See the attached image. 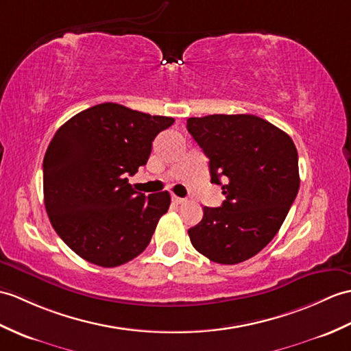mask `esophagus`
<instances>
[{
  "mask_svg": "<svg viewBox=\"0 0 351 351\" xmlns=\"http://www.w3.org/2000/svg\"><path fill=\"white\" fill-rule=\"evenodd\" d=\"M172 202H173V203H176V205H181V203H184V202H185V199H181V197H178V195L172 194Z\"/></svg>",
  "mask_w": 351,
  "mask_h": 351,
  "instance_id": "1",
  "label": "esophagus"
}]
</instances>
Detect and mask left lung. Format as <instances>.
<instances>
[{"instance_id":"1","label":"left lung","mask_w":351,"mask_h":351,"mask_svg":"<svg viewBox=\"0 0 351 351\" xmlns=\"http://www.w3.org/2000/svg\"><path fill=\"white\" fill-rule=\"evenodd\" d=\"M186 130L209 158L210 182L226 195L219 208H203L189 230L193 247L215 263L245 262L274 239L296 199V146L254 115L189 118Z\"/></svg>"}]
</instances>
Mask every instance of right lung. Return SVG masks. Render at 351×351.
Returning a JSON list of instances; mask_svg holds the SVG:
<instances>
[{
    "mask_svg": "<svg viewBox=\"0 0 351 351\" xmlns=\"http://www.w3.org/2000/svg\"><path fill=\"white\" fill-rule=\"evenodd\" d=\"M175 122L117 103L82 110L58 128L43 160L45 206L60 238L86 262L115 267L148 247L167 191L137 193L156 136Z\"/></svg>",
    "mask_w": 351,
    "mask_h": 351,
    "instance_id": "1",
    "label": "right lung"
}]
</instances>
